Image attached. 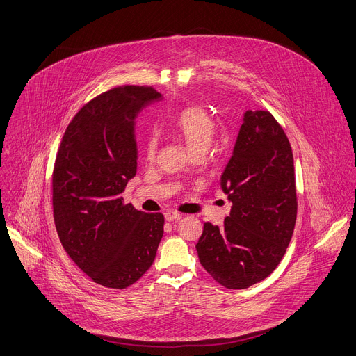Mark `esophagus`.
Returning a JSON list of instances; mask_svg holds the SVG:
<instances>
[{"instance_id":"1","label":"esophagus","mask_w":356,"mask_h":356,"mask_svg":"<svg viewBox=\"0 0 356 356\" xmlns=\"http://www.w3.org/2000/svg\"><path fill=\"white\" fill-rule=\"evenodd\" d=\"M165 217L168 221H175V220H180L183 217V214L177 213V211H168V213H165Z\"/></svg>"}]
</instances>
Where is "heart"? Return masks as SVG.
<instances>
[{
  "label": "heart",
  "instance_id": "heart-1",
  "mask_svg": "<svg viewBox=\"0 0 356 356\" xmlns=\"http://www.w3.org/2000/svg\"><path fill=\"white\" fill-rule=\"evenodd\" d=\"M173 132L181 138L191 152L207 150L216 134V122L202 106L191 105L181 109L173 119ZM157 150V136L150 134L145 142V153L153 160Z\"/></svg>",
  "mask_w": 356,
  "mask_h": 356
}]
</instances>
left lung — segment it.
Masks as SVG:
<instances>
[{
  "label": "left lung",
  "mask_w": 356,
  "mask_h": 356,
  "mask_svg": "<svg viewBox=\"0 0 356 356\" xmlns=\"http://www.w3.org/2000/svg\"><path fill=\"white\" fill-rule=\"evenodd\" d=\"M220 186L232 202L224 225L206 221L196 244L203 268L222 286L244 289L280 264L297 220L294 157L268 111H247Z\"/></svg>",
  "instance_id": "obj_1"
}]
</instances>
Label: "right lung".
Instances as JSON below:
<instances>
[{"mask_svg": "<svg viewBox=\"0 0 356 356\" xmlns=\"http://www.w3.org/2000/svg\"><path fill=\"white\" fill-rule=\"evenodd\" d=\"M153 86L124 85L96 96L74 116L52 172L55 227L63 250L96 284L123 289L153 264L165 217L124 203L136 175L134 123L160 99Z\"/></svg>", "mask_w": 356, "mask_h": 356, "instance_id": "right-lung-1", "label": "right lung"}]
</instances>
